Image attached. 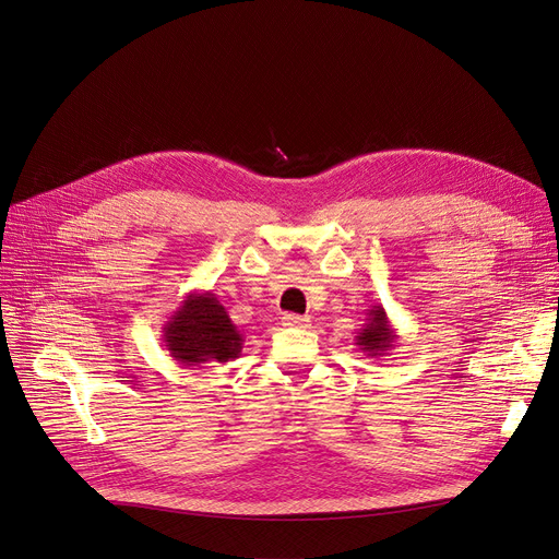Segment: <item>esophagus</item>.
Instances as JSON below:
<instances>
[{
	"mask_svg": "<svg viewBox=\"0 0 559 559\" xmlns=\"http://www.w3.org/2000/svg\"><path fill=\"white\" fill-rule=\"evenodd\" d=\"M283 324L289 326V329H308L310 319H308V317H301V314H285V317H283Z\"/></svg>",
	"mask_w": 559,
	"mask_h": 559,
	"instance_id": "esophagus-1",
	"label": "esophagus"
}]
</instances>
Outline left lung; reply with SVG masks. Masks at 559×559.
Listing matches in <instances>:
<instances>
[{
    "label": "left lung",
    "mask_w": 559,
    "mask_h": 559,
    "mask_svg": "<svg viewBox=\"0 0 559 559\" xmlns=\"http://www.w3.org/2000/svg\"><path fill=\"white\" fill-rule=\"evenodd\" d=\"M399 342V335L392 326V321L385 312V308L376 304L367 310V324L356 335V346L362 350L367 358H380L388 356Z\"/></svg>",
    "instance_id": "obj_1"
}]
</instances>
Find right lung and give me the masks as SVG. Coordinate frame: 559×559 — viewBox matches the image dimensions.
I'll use <instances>...</instances> for the list:
<instances>
[{
	"mask_svg": "<svg viewBox=\"0 0 559 559\" xmlns=\"http://www.w3.org/2000/svg\"><path fill=\"white\" fill-rule=\"evenodd\" d=\"M163 342L183 367L228 362L242 354V333L213 292H190L165 321Z\"/></svg>",
	"mask_w": 559,
	"mask_h": 559,
	"instance_id": "1",
	"label": "right lung"
}]
</instances>
